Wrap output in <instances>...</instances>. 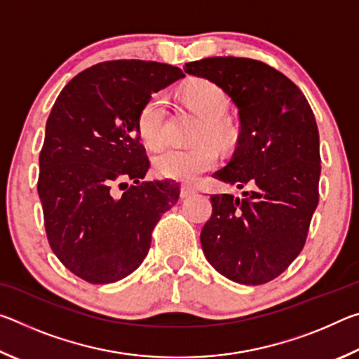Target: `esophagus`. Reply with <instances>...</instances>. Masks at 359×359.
<instances>
[{
    "instance_id": "1",
    "label": "esophagus",
    "mask_w": 359,
    "mask_h": 359,
    "mask_svg": "<svg viewBox=\"0 0 359 359\" xmlns=\"http://www.w3.org/2000/svg\"><path fill=\"white\" fill-rule=\"evenodd\" d=\"M196 193V188H193L190 185H182L180 187V198H190Z\"/></svg>"
}]
</instances>
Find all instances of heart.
<instances>
[{"label": "heart", "instance_id": "heart-1", "mask_svg": "<svg viewBox=\"0 0 359 359\" xmlns=\"http://www.w3.org/2000/svg\"><path fill=\"white\" fill-rule=\"evenodd\" d=\"M184 100L188 107L203 117V126L198 139H214L217 142L226 141L228 125L223 120L229 107L226 93L209 81H196L184 90ZM168 98L165 93H155L144 102L137 114V131L144 144L150 149H160L166 142ZM218 163V151L214 145L203 142L194 147H174L161 151L155 158L154 166L160 177L179 182L196 180L199 175L214 169Z\"/></svg>", "mask_w": 359, "mask_h": 359}]
</instances>
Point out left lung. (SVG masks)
Here are the masks:
<instances>
[{
  "label": "left lung",
  "mask_w": 359,
  "mask_h": 359,
  "mask_svg": "<svg viewBox=\"0 0 359 359\" xmlns=\"http://www.w3.org/2000/svg\"><path fill=\"white\" fill-rule=\"evenodd\" d=\"M185 72L218 85L238 107L241 133L231 161L214 174L245 198L212 194L201 231L205 258L229 280L263 285L293 263L318 205L320 137L306 96L263 62L212 57Z\"/></svg>",
  "instance_id": "1"
}]
</instances>
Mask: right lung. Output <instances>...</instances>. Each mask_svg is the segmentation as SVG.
Listing matches in <instances>:
<instances>
[{
    "label": "right lung",
    "mask_w": 359,
    "mask_h": 359,
    "mask_svg": "<svg viewBox=\"0 0 359 359\" xmlns=\"http://www.w3.org/2000/svg\"><path fill=\"white\" fill-rule=\"evenodd\" d=\"M180 77L165 63L102 62L69 81L52 107L39 155L44 226L57 258L85 282L112 283L136 271L151 231L177 203V182H142L150 163L137 114ZM125 180L135 184L117 195Z\"/></svg>",
    "instance_id": "1"
}]
</instances>
